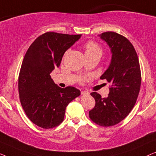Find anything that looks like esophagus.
I'll use <instances>...</instances> for the list:
<instances>
[{
  "mask_svg": "<svg viewBox=\"0 0 156 156\" xmlns=\"http://www.w3.org/2000/svg\"><path fill=\"white\" fill-rule=\"evenodd\" d=\"M81 94H82V95L85 96V95H89V92H88V91H82Z\"/></svg>",
  "mask_w": 156,
  "mask_h": 156,
  "instance_id": "obj_1",
  "label": "esophagus"
}]
</instances>
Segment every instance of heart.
<instances>
[{"mask_svg":"<svg viewBox=\"0 0 156 156\" xmlns=\"http://www.w3.org/2000/svg\"><path fill=\"white\" fill-rule=\"evenodd\" d=\"M85 50V56L86 57H101L103 55V50L101 46L97 42L94 41H89L84 44ZM87 77H82L80 79L81 82H84L87 80Z\"/></svg>","mask_w":156,"mask_h":156,"instance_id":"heart-1","label":"heart"}]
</instances>
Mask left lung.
<instances>
[{"label":"left lung","instance_id":"1","mask_svg":"<svg viewBox=\"0 0 156 156\" xmlns=\"http://www.w3.org/2000/svg\"><path fill=\"white\" fill-rule=\"evenodd\" d=\"M109 47L112 59L109 66L100 76L110 83L109 94L102 98L91 93L95 106L89 111V118L101 126H112L121 122L133 109L139 94L141 74L138 55L127 38L114 32L99 35Z\"/></svg>","mask_w":156,"mask_h":156}]
</instances>
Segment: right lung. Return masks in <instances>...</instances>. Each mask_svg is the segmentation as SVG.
Masks as SVG:
<instances>
[{"label":"right lung","instance_id":"right-lung-1","mask_svg":"<svg viewBox=\"0 0 156 156\" xmlns=\"http://www.w3.org/2000/svg\"><path fill=\"white\" fill-rule=\"evenodd\" d=\"M81 36L44 33L31 44L23 59L18 78L20 103L30 120L42 129L60 124L66 107L80 95L75 87L57 86L50 73L59 67L65 52Z\"/></svg>","mask_w":156,"mask_h":156}]
</instances>
